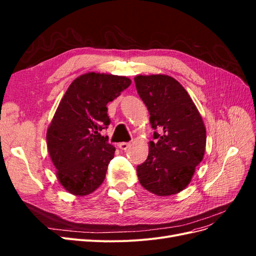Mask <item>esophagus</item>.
<instances>
[{"instance_id":"1","label":"esophagus","mask_w":256,"mask_h":256,"mask_svg":"<svg viewBox=\"0 0 256 256\" xmlns=\"http://www.w3.org/2000/svg\"><path fill=\"white\" fill-rule=\"evenodd\" d=\"M130 143H128V142H122V143H120L118 144V147L120 148L122 150H127L129 147H130Z\"/></svg>"}]
</instances>
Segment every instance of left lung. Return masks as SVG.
<instances>
[{
    "label": "left lung",
    "mask_w": 256,
    "mask_h": 256,
    "mask_svg": "<svg viewBox=\"0 0 256 256\" xmlns=\"http://www.w3.org/2000/svg\"><path fill=\"white\" fill-rule=\"evenodd\" d=\"M138 96L150 112L154 140L138 166V182L154 194L168 196L190 184L206 148V128L182 85L166 74L136 76Z\"/></svg>",
    "instance_id": "obj_1"
}]
</instances>
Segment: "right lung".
Instances as JSON below:
<instances>
[{
  "label": "right lung",
  "instance_id": "obj_1",
  "mask_svg": "<svg viewBox=\"0 0 256 256\" xmlns=\"http://www.w3.org/2000/svg\"><path fill=\"white\" fill-rule=\"evenodd\" d=\"M131 84L126 76L88 72L69 85L47 130V146L63 188L76 196L94 192L104 180L115 147L108 128V102Z\"/></svg>",
  "mask_w": 256,
  "mask_h": 256
}]
</instances>
